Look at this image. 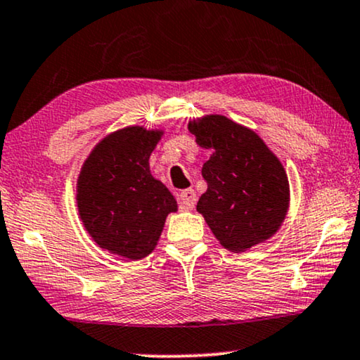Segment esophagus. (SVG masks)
<instances>
[{"label": "esophagus", "mask_w": 360, "mask_h": 360, "mask_svg": "<svg viewBox=\"0 0 360 360\" xmlns=\"http://www.w3.org/2000/svg\"><path fill=\"white\" fill-rule=\"evenodd\" d=\"M195 200H198V195H195L194 189H186L179 194V202H181V209L183 210H193L195 205Z\"/></svg>", "instance_id": "obj_1"}]
</instances>
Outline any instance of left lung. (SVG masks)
Here are the masks:
<instances>
[{"mask_svg": "<svg viewBox=\"0 0 360 360\" xmlns=\"http://www.w3.org/2000/svg\"><path fill=\"white\" fill-rule=\"evenodd\" d=\"M189 131L212 151L202 166L207 191L198 212L220 245L250 250L280 230L290 209V183L281 161L250 128L224 117L191 120Z\"/></svg>", "mask_w": 360, "mask_h": 360, "instance_id": "left-lung-1", "label": "left lung"}]
</instances>
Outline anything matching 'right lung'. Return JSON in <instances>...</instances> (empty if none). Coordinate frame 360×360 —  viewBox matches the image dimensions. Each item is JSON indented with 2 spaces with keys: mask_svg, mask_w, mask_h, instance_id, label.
Returning <instances> with one entry per match:
<instances>
[{
  "mask_svg": "<svg viewBox=\"0 0 360 360\" xmlns=\"http://www.w3.org/2000/svg\"><path fill=\"white\" fill-rule=\"evenodd\" d=\"M162 135L138 124L112 131L80 167L79 217L102 250L141 260L158 245L167 214L177 210L174 195L150 171Z\"/></svg>",
  "mask_w": 360,
  "mask_h": 360,
  "instance_id": "obj_1",
  "label": "right lung"
}]
</instances>
